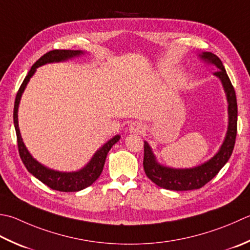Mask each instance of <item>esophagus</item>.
Segmentation results:
<instances>
[{
	"label": "esophagus",
	"instance_id": "obj_1",
	"mask_svg": "<svg viewBox=\"0 0 250 250\" xmlns=\"http://www.w3.org/2000/svg\"><path fill=\"white\" fill-rule=\"evenodd\" d=\"M145 130V126L144 125L142 124L140 121H135V122H132L129 126V131L131 133H142V132H144Z\"/></svg>",
	"mask_w": 250,
	"mask_h": 250
}]
</instances>
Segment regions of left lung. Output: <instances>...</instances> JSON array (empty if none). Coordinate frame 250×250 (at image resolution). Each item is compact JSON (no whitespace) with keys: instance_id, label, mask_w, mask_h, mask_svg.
<instances>
[{"instance_id":"1","label":"left lung","mask_w":250,"mask_h":250,"mask_svg":"<svg viewBox=\"0 0 250 250\" xmlns=\"http://www.w3.org/2000/svg\"><path fill=\"white\" fill-rule=\"evenodd\" d=\"M198 57L205 63L217 67L213 76L221 81L228 101V130L219 150L209 160L193 168H172L158 163L148 142L144 141V171L158 187L171 190H190L203 188L212 180L228 163L235 145L237 131V102L234 87L220 58L211 52H203Z\"/></svg>"}]
</instances>
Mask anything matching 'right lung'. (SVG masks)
<instances>
[{
    "instance_id": "1",
    "label": "right lung",
    "mask_w": 250,
    "mask_h": 250,
    "mask_svg": "<svg viewBox=\"0 0 250 250\" xmlns=\"http://www.w3.org/2000/svg\"><path fill=\"white\" fill-rule=\"evenodd\" d=\"M84 52L80 50H54L44 54L40 60H38L36 63L31 67L30 71L28 72V75L24 78L22 84L18 90L14 105V125L15 130H16L19 155H21V158L24 167L27 168V170L33 177L40 180L42 183L47 185L52 189L60 190V192H79V190L86 188L87 187H90V185L94 183L99 179L103 168H104L107 154H108V151L112 146L120 140V135L117 134L109 141H107L102 147H100V149L95 151V154L92 156L91 160L83 168L77 171H70V172L54 170L42 165L41 163H39L36 158H33L32 155L29 153L26 145H24L18 125L19 103H21L22 93L24 89H26L28 82L30 81L31 77L37 71L38 67L46 65V63L67 62L69 60H73V58L80 57L81 55H84Z\"/></svg>"
}]
</instances>
